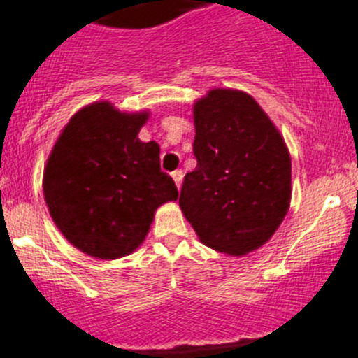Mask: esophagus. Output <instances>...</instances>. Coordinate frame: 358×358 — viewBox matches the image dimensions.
<instances>
[{
    "mask_svg": "<svg viewBox=\"0 0 358 358\" xmlns=\"http://www.w3.org/2000/svg\"><path fill=\"white\" fill-rule=\"evenodd\" d=\"M182 178H184V172L182 171H174L172 172V179H174L176 186L180 187V184H182Z\"/></svg>",
    "mask_w": 358,
    "mask_h": 358,
    "instance_id": "esophagus-1",
    "label": "esophagus"
}]
</instances>
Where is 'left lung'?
<instances>
[{
  "mask_svg": "<svg viewBox=\"0 0 358 358\" xmlns=\"http://www.w3.org/2000/svg\"><path fill=\"white\" fill-rule=\"evenodd\" d=\"M196 169L179 207L210 249L243 256L277 231L291 203V155L249 94L214 88L193 106Z\"/></svg>",
  "mask_w": 358,
  "mask_h": 358,
  "instance_id": "obj_1",
  "label": "left lung"
}]
</instances>
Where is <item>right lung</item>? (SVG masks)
Segmentation results:
<instances>
[{
    "instance_id": "obj_1",
    "label": "right lung",
    "mask_w": 358,
    "mask_h": 358,
    "mask_svg": "<svg viewBox=\"0 0 358 358\" xmlns=\"http://www.w3.org/2000/svg\"><path fill=\"white\" fill-rule=\"evenodd\" d=\"M150 113H122L108 101L81 108L64 127L43 172V194L67 242L97 259L132 254L155 212L176 201L160 169V146L137 137Z\"/></svg>"
}]
</instances>
